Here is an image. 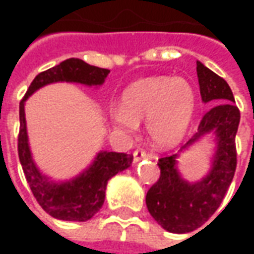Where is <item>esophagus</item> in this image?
<instances>
[{"label": "esophagus", "instance_id": "34e87169", "mask_svg": "<svg viewBox=\"0 0 254 254\" xmlns=\"http://www.w3.org/2000/svg\"><path fill=\"white\" fill-rule=\"evenodd\" d=\"M144 158H147V154L144 152L143 149H136V151L133 152V160H134V162H138V160L144 159Z\"/></svg>", "mask_w": 254, "mask_h": 254}]
</instances>
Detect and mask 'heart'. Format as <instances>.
<instances>
[{"instance_id": "1", "label": "heart", "mask_w": 254, "mask_h": 254, "mask_svg": "<svg viewBox=\"0 0 254 254\" xmlns=\"http://www.w3.org/2000/svg\"><path fill=\"white\" fill-rule=\"evenodd\" d=\"M196 109V92L187 78L147 77L130 84L122 94V107L111 109L117 127L133 130L145 120L151 141L159 147L178 143L187 133Z\"/></svg>"}]
</instances>
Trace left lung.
I'll return each instance as SVG.
<instances>
[{"mask_svg": "<svg viewBox=\"0 0 254 254\" xmlns=\"http://www.w3.org/2000/svg\"><path fill=\"white\" fill-rule=\"evenodd\" d=\"M197 77L202 102L214 106L202 116L197 132L182 149L213 130L218 147L212 169L200 182L189 184L177 170V154L160 158L159 180L145 197L151 216L163 229L177 234L190 233L212 216L223 201L237 167L235 134L241 116L233 91L224 78L200 61H197Z\"/></svg>", "mask_w": 254, "mask_h": 254, "instance_id": "8db88e82", "label": "left lung"}]
</instances>
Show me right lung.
Returning <instances> with one entry per match:
<instances>
[{
  "label": "right lung",
  "instance_id": "obj_1",
  "mask_svg": "<svg viewBox=\"0 0 254 254\" xmlns=\"http://www.w3.org/2000/svg\"><path fill=\"white\" fill-rule=\"evenodd\" d=\"M109 73V69L92 66L78 58H69L60 65L39 73L32 80L27 94L20 102V130L17 138L20 163L36 201L53 218L72 222H85L92 218L105 202L109 180L132 165L133 155L102 151L95 158L94 163L76 178L61 184L50 181L38 170L31 156L25 127L24 102L36 89L47 84L69 81L85 85H100Z\"/></svg>",
  "mask_w": 254,
  "mask_h": 254
}]
</instances>
